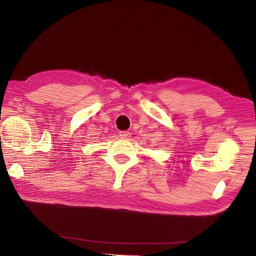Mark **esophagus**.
<instances>
[{"mask_svg":"<svg viewBox=\"0 0 256 256\" xmlns=\"http://www.w3.org/2000/svg\"><path fill=\"white\" fill-rule=\"evenodd\" d=\"M120 136H121V138H130V136H131V133H130L128 131H121V132H120Z\"/></svg>","mask_w":256,"mask_h":256,"instance_id":"1","label":"esophagus"}]
</instances>
